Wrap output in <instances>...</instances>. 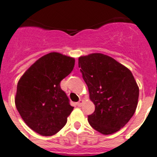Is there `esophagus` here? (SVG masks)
Here are the masks:
<instances>
[{"label":"esophagus","instance_id":"34e87169","mask_svg":"<svg viewBox=\"0 0 157 157\" xmlns=\"http://www.w3.org/2000/svg\"><path fill=\"white\" fill-rule=\"evenodd\" d=\"M83 102H84L83 100H79V101L77 102L78 106H82V103H83Z\"/></svg>","mask_w":157,"mask_h":157}]
</instances>
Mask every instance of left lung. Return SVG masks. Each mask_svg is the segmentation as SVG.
Wrapping results in <instances>:
<instances>
[{
	"instance_id": "left-lung-1",
	"label": "left lung",
	"mask_w": 157,
	"mask_h": 157,
	"mask_svg": "<svg viewBox=\"0 0 157 157\" xmlns=\"http://www.w3.org/2000/svg\"><path fill=\"white\" fill-rule=\"evenodd\" d=\"M82 78L95 110L88 122L101 134L120 130L136 111L139 87L130 70L112 57L92 53L78 58Z\"/></svg>"
}]
</instances>
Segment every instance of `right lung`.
Returning a JSON list of instances; mask_svg holds the SVG:
<instances>
[{
    "label": "right lung",
    "instance_id": "obj_1",
    "mask_svg": "<svg viewBox=\"0 0 157 157\" xmlns=\"http://www.w3.org/2000/svg\"><path fill=\"white\" fill-rule=\"evenodd\" d=\"M75 59L51 52L36 60L18 81L15 104L25 124L41 136H52L66 124L74 107L60 88Z\"/></svg>",
    "mask_w": 157,
    "mask_h": 157
}]
</instances>
